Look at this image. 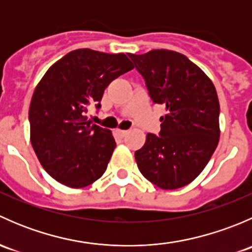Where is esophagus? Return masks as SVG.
<instances>
[{
	"label": "esophagus",
	"mask_w": 252,
	"mask_h": 252,
	"mask_svg": "<svg viewBox=\"0 0 252 252\" xmlns=\"http://www.w3.org/2000/svg\"><path fill=\"white\" fill-rule=\"evenodd\" d=\"M116 133L118 134L119 136H124V135H126V133H128V131H126V130H122V129H117V130H116Z\"/></svg>",
	"instance_id": "34e87169"
}]
</instances>
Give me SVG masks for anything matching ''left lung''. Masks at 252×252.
<instances>
[{
  "label": "left lung",
  "instance_id": "obj_1",
  "mask_svg": "<svg viewBox=\"0 0 252 252\" xmlns=\"http://www.w3.org/2000/svg\"><path fill=\"white\" fill-rule=\"evenodd\" d=\"M154 103L166 106L158 135L135 151L141 174L166 190L185 187L206 167L220 139V102L207 75L175 51L128 53Z\"/></svg>",
  "mask_w": 252,
  "mask_h": 252
}]
</instances>
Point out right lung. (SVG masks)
I'll list each match as a JSON object with an SVG mask.
<instances>
[{"label": "right lung", "mask_w": 252, "mask_h": 252, "mask_svg": "<svg viewBox=\"0 0 252 252\" xmlns=\"http://www.w3.org/2000/svg\"><path fill=\"white\" fill-rule=\"evenodd\" d=\"M124 53L81 48L56 62L37 84L29 108L32 149L53 179L84 188L105 173L116 147L108 129L86 121L105 89L133 69Z\"/></svg>", "instance_id": "1"}]
</instances>
